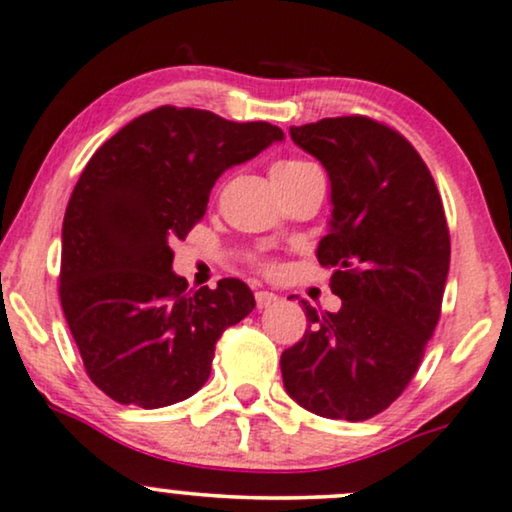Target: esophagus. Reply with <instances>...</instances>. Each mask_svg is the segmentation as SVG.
<instances>
[{"instance_id": "obj_1", "label": "esophagus", "mask_w": 512, "mask_h": 512, "mask_svg": "<svg viewBox=\"0 0 512 512\" xmlns=\"http://www.w3.org/2000/svg\"><path fill=\"white\" fill-rule=\"evenodd\" d=\"M255 300H257V309H269L278 302V295L269 293V290H260V293H255Z\"/></svg>"}]
</instances>
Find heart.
Listing matches in <instances>:
<instances>
[{"label": "heart", "instance_id": "obj_1", "mask_svg": "<svg viewBox=\"0 0 512 512\" xmlns=\"http://www.w3.org/2000/svg\"><path fill=\"white\" fill-rule=\"evenodd\" d=\"M304 167H309V163H304V160H281V163H276L271 167V177H281V174H295L304 170Z\"/></svg>", "mask_w": 512, "mask_h": 512}]
</instances>
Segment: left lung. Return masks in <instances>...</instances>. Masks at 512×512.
Wrapping results in <instances>:
<instances>
[{
  "instance_id": "8db88e82",
  "label": "left lung",
  "mask_w": 512,
  "mask_h": 512,
  "mask_svg": "<svg viewBox=\"0 0 512 512\" xmlns=\"http://www.w3.org/2000/svg\"><path fill=\"white\" fill-rule=\"evenodd\" d=\"M331 181L328 234L338 312L302 300L309 328L281 354L283 387L323 418L366 420L411 383L432 338L449 274V229L435 179L394 129L359 118L290 127Z\"/></svg>"
}]
</instances>
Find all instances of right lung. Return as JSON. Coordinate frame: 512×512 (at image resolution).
Masks as SVG:
<instances>
[{
    "mask_svg": "<svg viewBox=\"0 0 512 512\" xmlns=\"http://www.w3.org/2000/svg\"><path fill=\"white\" fill-rule=\"evenodd\" d=\"M281 127L160 106L92 155L63 217L61 307L92 383L120 404L163 409L208 383L215 345L255 309L238 278L189 293L172 238L205 215L215 181Z\"/></svg>",
    "mask_w": 512,
    "mask_h": 512,
    "instance_id": "obj_1",
    "label": "right lung"
}]
</instances>
